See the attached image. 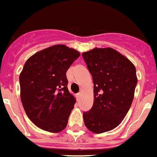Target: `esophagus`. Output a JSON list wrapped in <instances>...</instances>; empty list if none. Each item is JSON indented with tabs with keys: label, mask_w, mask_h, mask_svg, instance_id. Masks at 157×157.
Instances as JSON below:
<instances>
[{
	"label": "esophagus",
	"mask_w": 157,
	"mask_h": 157,
	"mask_svg": "<svg viewBox=\"0 0 157 157\" xmlns=\"http://www.w3.org/2000/svg\"><path fill=\"white\" fill-rule=\"evenodd\" d=\"M80 97H81V93H78L77 94V98L80 99Z\"/></svg>",
	"instance_id": "1"
}]
</instances>
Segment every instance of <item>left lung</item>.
Returning <instances> with one entry per match:
<instances>
[{
	"label": "left lung",
	"instance_id": "8db88e82",
	"mask_svg": "<svg viewBox=\"0 0 157 157\" xmlns=\"http://www.w3.org/2000/svg\"><path fill=\"white\" fill-rule=\"evenodd\" d=\"M82 55L94 83L93 105L83 113L85 126L96 134L106 132L118 126L130 109L138 82L136 70L111 48H96Z\"/></svg>",
	"mask_w": 157,
	"mask_h": 157
}]
</instances>
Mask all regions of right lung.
<instances>
[{
    "instance_id": "right-lung-1",
    "label": "right lung",
    "mask_w": 157,
    "mask_h": 157,
    "mask_svg": "<svg viewBox=\"0 0 157 157\" xmlns=\"http://www.w3.org/2000/svg\"><path fill=\"white\" fill-rule=\"evenodd\" d=\"M80 53L57 44L36 52L19 76L21 100L29 119L42 130L57 133L66 128L75 97L68 91L66 71Z\"/></svg>"
}]
</instances>
